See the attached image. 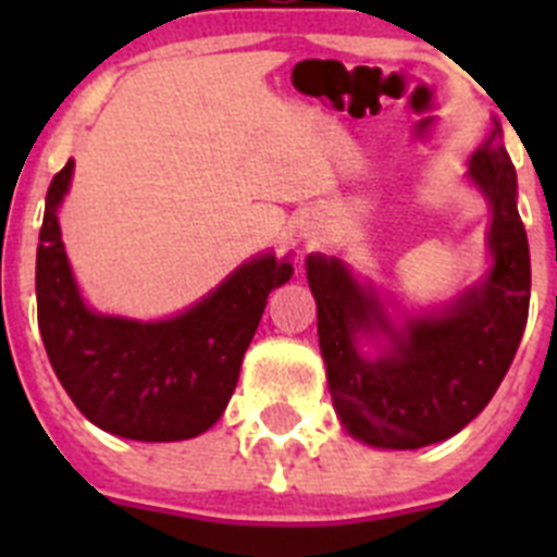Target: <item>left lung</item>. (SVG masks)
Here are the masks:
<instances>
[{
  "mask_svg": "<svg viewBox=\"0 0 557 557\" xmlns=\"http://www.w3.org/2000/svg\"><path fill=\"white\" fill-rule=\"evenodd\" d=\"M469 175L494 211V268L482 287L444 314L410 318L405 332H393L346 264L321 253L307 259L334 410L354 437L379 449H421L474 421L502 385L528 326V231L516 209V170L499 125L471 156ZM373 327L391 333L394 348L371 363L356 351V334Z\"/></svg>",
  "mask_w": 557,
  "mask_h": 557,
  "instance_id": "8db88e82",
  "label": "left lung"
}]
</instances>
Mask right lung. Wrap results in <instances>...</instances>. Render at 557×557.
Instances as JSON below:
<instances>
[{"label":"right lung","mask_w":557,"mask_h":557,"mask_svg":"<svg viewBox=\"0 0 557 557\" xmlns=\"http://www.w3.org/2000/svg\"><path fill=\"white\" fill-rule=\"evenodd\" d=\"M69 178L72 161L47 189L36 256L38 329L52 371L77 410L111 435L150 444L200 435L223 416L270 289L289 282L293 264L259 256L172 321L97 314L63 253L55 211Z\"/></svg>","instance_id":"add662e5"}]
</instances>
